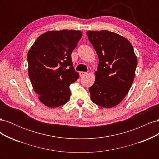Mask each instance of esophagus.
I'll list each match as a JSON object with an SVG mask.
<instances>
[{
  "instance_id": "34e87169",
  "label": "esophagus",
  "mask_w": 159,
  "mask_h": 159,
  "mask_svg": "<svg viewBox=\"0 0 159 159\" xmlns=\"http://www.w3.org/2000/svg\"><path fill=\"white\" fill-rule=\"evenodd\" d=\"M86 74H87V72H84V71H80V75L81 77L84 76V75H86Z\"/></svg>"
}]
</instances>
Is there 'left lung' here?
<instances>
[{"label":"left lung","instance_id":"left-lung-1","mask_svg":"<svg viewBox=\"0 0 159 159\" xmlns=\"http://www.w3.org/2000/svg\"><path fill=\"white\" fill-rule=\"evenodd\" d=\"M99 57L95 80L89 88L92 102L100 107L116 106L125 98L135 75L137 58L127 38L108 30L87 32Z\"/></svg>","mask_w":159,"mask_h":159}]
</instances>
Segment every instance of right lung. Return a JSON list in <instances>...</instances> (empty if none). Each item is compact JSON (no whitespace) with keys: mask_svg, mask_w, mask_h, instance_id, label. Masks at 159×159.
<instances>
[{"mask_svg":"<svg viewBox=\"0 0 159 159\" xmlns=\"http://www.w3.org/2000/svg\"><path fill=\"white\" fill-rule=\"evenodd\" d=\"M81 36L80 30L48 31L38 37L28 51V75L46 106L57 107L70 100V85L79 78L71 54Z\"/></svg>","mask_w":159,"mask_h":159,"instance_id":"add662e5","label":"right lung"}]
</instances>
